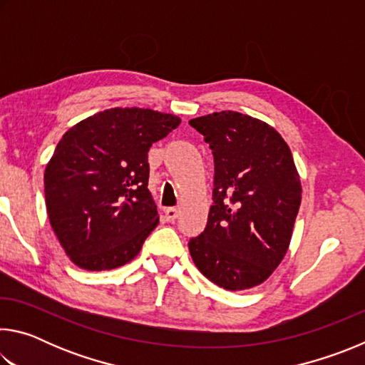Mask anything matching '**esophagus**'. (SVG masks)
Instances as JSON below:
<instances>
[{"label": "esophagus", "mask_w": 365, "mask_h": 365, "mask_svg": "<svg viewBox=\"0 0 365 365\" xmlns=\"http://www.w3.org/2000/svg\"><path fill=\"white\" fill-rule=\"evenodd\" d=\"M164 215H165V220H168V222H175V219L178 217V211L175 207H165Z\"/></svg>", "instance_id": "esophagus-1"}]
</instances>
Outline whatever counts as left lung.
<instances>
[{
	"mask_svg": "<svg viewBox=\"0 0 365 365\" xmlns=\"http://www.w3.org/2000/svg\"><path fill=\"white\" fill-rule=\"evenodd\" d=\"M212 150L214 190L205 232L188 243L215 285H261L285 257L301 205V182L282 135L255 117L222 110L190 120Z\"/></svg>",
	"mask_w": 365,
	"mask_h": 365,
	"instance_id": "obj_1",
	"label": "left lung"
}]
</instances>
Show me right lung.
<instances>
[{
	"mask_svg": "<svg viewBox=\"0 0 365 365\" xmlns=\"http://www.w3.org/2000/svg\"><path fill=\"white\" fill-rule=\"evenodd\" d=\"M178 125L172 114L113 108L63 135L45 170L46 211L80 269L110 270L138 255L159 224L148 151Z\"/></svg>",
	"mask_w": 365,
	"mask_h": 365,
	"instance_id": "obj_1",
	"label": "right lung"
}]
</instances>
